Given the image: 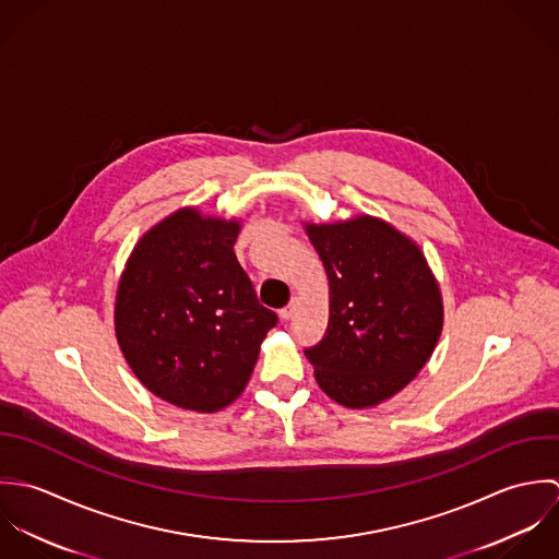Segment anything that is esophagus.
<instances>
[{
  "label": "esophagus",
  "mask_w": 559,
  "mask_h": 559,
  "mask_svg": "<svg viewBox=\"0 0 559 559\" xmlns=\"http://www.w3.org/2000/svg\"><path fill=\"white\" fill-rule=\"evenodd\" d=\"M296 307H298V300L294 298L287 307H283V309H281V320H292V318H294V313H296Z\"/></svg>",
  "instance_id": "34e87169"
}]
</instances>
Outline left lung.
<instances>
[{
    "label": "left lung",
    "instance_id": "1",
    "mask_svg": "<svg viewBox=\"0 0 559 559\" xmlns=\"http://www.w3.org/2000/svg\"><path fill=\"white\" fill-rule=\"evenodd\" d=\"M307 233L329 274L331 318L305 354L329 397L376 406L430 358L443 329L439 285L419 246L378 218L307 224Z\"/></svg>",
    "mask_w": 559,
    "mask_h": 559
}]
</instances>
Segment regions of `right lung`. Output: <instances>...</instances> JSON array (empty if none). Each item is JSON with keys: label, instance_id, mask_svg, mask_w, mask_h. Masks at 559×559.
Here are the masks:
<instances>
[{"label": "right lung", "instance_id": "add662e5", "mask_svg": "<svg viewBox=\"0 0 559 559\" xmlns=\"http://www.w3.org/2000/svg\"><path fill=\"white\" fill-rule=\"evenodd\" d=\"M237 233V223L181 210L138 241L118 285L114 322L129 367L186 411L228 406L278 322L233 252Z\"/></svg>", "mask_w": 559, "mask_h": 559}]
</instances>
